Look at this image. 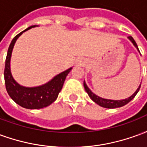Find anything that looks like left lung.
Here are the masks:
<instances>
[{
  "instance_id": "1",
  "label": "left lung",
  "mask_w": 147,
  "mask_h": 147,
  "mask_svg": "<svg viewBox=\"0 0 147 147\" xmlns=\"http://www.w3.org/2000/svg\"><path fill=\"white\" fill-rule=\"evenodd\" d=\"M127 38H128V39H129L131 42H132V44L134 45V46L137 49V50L139 52L138 45H137L136 41L134 40V38H133L132 37L129 36L127 37ZM139 53H140V52H139ZM83 86H84L85 90H86V92L88 94V95H89V97L90 98V99L92 100L93 102H95L96 104H98V105L102 106V107H104V108L115 109L119 108V107H122L123 105H125L126 104H127L129 102H131V101L136 97V95L137 94V93L139 92V89H140V86H141V84L139 85V87H138L137 90H136V92L134 93L132 95L128 97L127 98L122 99V100H111V99L103 98H101V97H99V96L96 95L95 94H94V93L90 90V88L87 86L85 81L83 82Z\"/></svg>"
}]
</instances>
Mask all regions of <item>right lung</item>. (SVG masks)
Masks as SVG:
<instances>
[{
  "mask_svg": "<svg viewBox=\"0 0 147 147\" xmlns=\"http://www.w3.org/2000/svg\"><path fill=\"white\" fill-rule=\"evenodd\" d=\"M38 27L37 25L30 26L26 30L22 31L12 39L11 44L8 49V53L5 60V82L6 90L8 95L16 104L25 109H38L47 107L57 98L58 94L62 89L66 77L70 72L72 67H70L63 72L54 76L48 83L43 85L33 87H27L19 84L15 80L11 72L10 61H11V53L15 43L22 34L30 30L33 27Z\"/></svg>",
  "mask_w": 147,
  "mask_h": 147,
  "instance_id": "obj_1",
  "label": "right lung"
}]
</instances>
